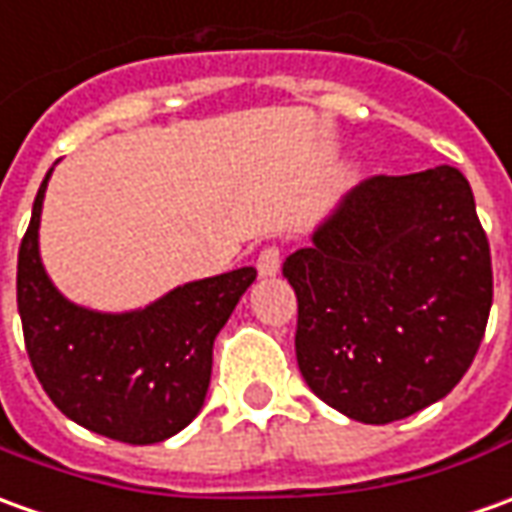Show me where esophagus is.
<instances>
[{
  "instance_id": "esophagus-1",
  "label": "esophagus",
  "mask_w": 512,
  "mask_h": 512,
  "mask_svg": "<svg viewBox=\"0 0 512 512\" xmlns=\"http://www.w3.org/2000/svg\"><path fill=\"white\" fill-rule=\"evenodd\" d=\"M280 260H283L280 249H277V246H266V249L257 255V274H260V277H274V274L280 271Z\"/></svg>"
}]
</instances>
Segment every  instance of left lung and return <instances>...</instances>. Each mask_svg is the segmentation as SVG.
I'll list each match as a JSON object with an SVG mask.
<instances>
[{
    "mask_svg": "<svg viewBox=\"0 0 512 512\" xmlns=\"http://www.w3.org/2000/svg\"><path fill=\"white\" fill-rule=\"evenodd\" d=\"M297 364L316 398L392 423L446 398L485 336L493 271L471 184L451 165L356 184L285 257Z\"/></svg>",
    "mask_w": 512,
    "mask_h": 512,
    "instance_id": "left-lung-1",
    "label": "left lung"
}]
</instances>
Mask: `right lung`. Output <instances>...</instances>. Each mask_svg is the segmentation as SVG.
<instances>
[{
  "mask_svg": "<svg viewBox=\"0 0 512 512\" xmlns=\"http://www.w3.org/2000/svg\"><path fill=\"white\" fill-rule=\"evenodd\" d=\"M50 173L33 201L16 271L30 364L50 401L83 429L131 446L162 443L201 412L210 387L212 342L257 271L243 266L184 283L128 314L81 308L52 285L38 255Z\"/></svg>",
  "mask_w": 512,
  "mask_h": 512,
  "instance_id": "obj_1",
  "label": "right lung"
}]
</instances>
